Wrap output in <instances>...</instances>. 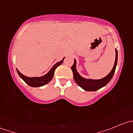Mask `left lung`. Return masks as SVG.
<instances>
[{
	"mask_svg": "<svg viewBox=\"0 0 133 133\" xmlns=\"http://www.w3.org/2000/svg\"><path fill=\"white\" fill-rule=\"evenodd\" d=\"M116 58H115V62L114 66L112 68V70L105 77L100 80H92V79H85L84 78L82 77L78 73L76 69V60H74V64L71 67V70L73 71V78H74L76 84L87 91H96L98 90L100 88H103L104 86L106 85L109 82L110 80L113 76L114 73L115 72L116 65H117L118 60V51L116 49Z\"/></svg>",
	"mask_w": 133,
	"mask_h": 133,
	"instance_id": "left-lung-1",
	"label": "left lung"
}]
</instances>
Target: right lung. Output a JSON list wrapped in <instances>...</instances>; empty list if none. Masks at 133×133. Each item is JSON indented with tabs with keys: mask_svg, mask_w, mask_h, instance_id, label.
<instances>
[{
	"mask_svg": "<svg viewBox=\"0 0 133 133\" xmlns=\"http://www.w3.org/2000/svg\"><path fill=\"white\" fill-rule=\"evenodd\" d=\"M64 58L60 62H57V64H55V65H53V68H51V69L46 75L42 76V77H28V76H25L24 75H22V73H20L19 71H18V69H17V73H18V75L20 76V77H21L28 85H29V86L31 87H34V88H36V87H41L45 85V84H47L48 83H49V82L52 80L53 76H54V73L56 68L58 66H59L60 64H62L63 61H64Z\"/></svg>",
	"mask_w": 133,
	"mask_h": 133,
	"instance_id": "add662e5",
	"label": "right lung"
}]
</instances>
